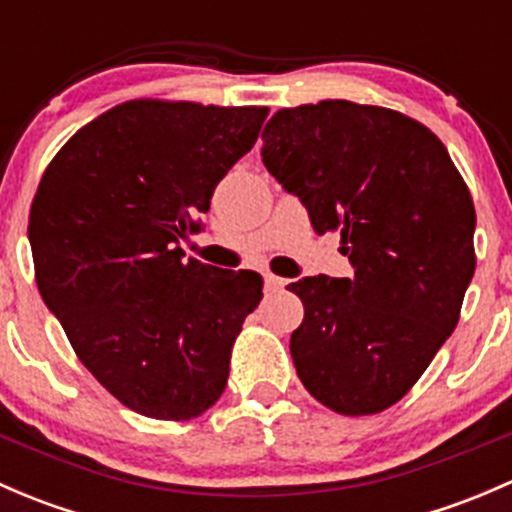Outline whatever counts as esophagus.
I'll return each mask as SVG.
<instances>
[{
    "label": "esophagus",
    "instance_id": "34e87169",
    "mask_svg": "<svg viewBox=\"0 0 512 512\" xmlns=\"http://www.w3.org/2000/svg\"><path fill=\"white\" fill-rule=\"evenodd\" d=\"M287 285V280H282V277L277 275H265V287L267 289H282Z\"/></svg>",
    "mask_w": 512,
    "mask_h": 512
}]
</instances>
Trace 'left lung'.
<instances>
[{
    "label": "left lung",
    "mask_w": 512,
    "mask_h": 512,
    "mask_svg": "<svg viewBox=\"0 0 512 512\" xmlns=\"http://www.w3.org/2000/svg\"><path fill=\"white\" fill-rule=\"evenodd\" d=\"M262 163L339 232L354 277H304L289 339L304 389L342 416L404 399L461 319L476 272L471 190L436 133L394 108L319 101L282 108Z\"/></svg>",
    "instance_id": "1"
}]
</instances>
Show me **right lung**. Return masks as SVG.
<instances>
[{"label": "right lung", "instance_id": "add662e5", "mask_svg": "<svg viewBox=\"0 0 512 512\" xmlns=\"http://www.w3.org/2000/svg\"><path fill=\"white\" fill-rule=\"evenodd\" d=\"M267 113L136 98L79 128L41 175L36 287L81 364L136 414L190 421L223 396L262 277L183 260L178 242L200 232Z\"/></svg>", "mask_w": 512, "mask_h": 512}]
</instances>
